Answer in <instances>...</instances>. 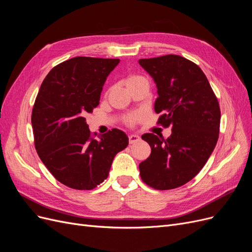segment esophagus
I'll return each mask as SVG.
<instances>
[{"label": "esophagus", "instance_id": "34e87169", "mask_svg": "<svg viewBox=\"0 0 252 252\" xmlns=\"http://www.w3.org/2000/svg\"><path fill=\"white\" fill-rule=\"evenodd\" d=\"M140 140H141L140 136L136 135V134H130L129 135V144H134V143L138 142Z\"/></svg>", "mask_w": 252, "mask_h": 252}]
</instances>
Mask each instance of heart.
<instances>
[{"mask_svg":"<svg viewBox=\"0 0 252 252\" xmlns=\"http://www.w3.org/2000/svg\"><path fill=\"white\" fill-rule=\"evenodd\" d=\"M125 83H126L127 88L129 89V88H132V86H135V85H138V84L149 83V82H148V80H147V78L142 76V75L131 74V75H129L126 78ZM136 120H137V116L136 115H130V116H127L124 119V123L126 125H128V126H133L136 123Z\"/></svg>","mask_w":252,"mask_h":252,"instance_id":"heart-1","label":"heart"}]
</instances>
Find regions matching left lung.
<instances>
[{"label": "left lung", "mask_w": 252, "mask_h": 252, "mask_svg": "<svg viewBox=\"0 0 252 252\" xmlns=\"http://www.w3.org/2000/svg\"><path fill=\"white\" fill-rule=\"evenodd\" d=\"M138 63L158 86V124L172 126L168 138L142 135L151 154L140 163V175L155 189H176L200 172L215 149L220 131L219 102L201 68L185 57L170 54L140 59Z\"/></svg>", "instance_id": "obj_1"}]
</instances>
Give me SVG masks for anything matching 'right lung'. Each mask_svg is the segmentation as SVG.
Returning a JSON list of instances; mask_svg holds the SVG:
<instances>
[{"mask_svg":"<svg viewBox=\"0 0 252 252\" xmlns=\"http://www.w3.org/2000/svg\"><path fill=\"white\" fill-rule=\"evenodd\" d=\"M120 59L78 56L57 64L43 79L31 123L39 158L59 182L90 190L105 180L127 135L111 129L96 138L85 114L99 105L103 84Z\"/></svg>","mask_w":252,"mask_h":252,"instance_id":"add662e5","label":"right lung"}]
</instances>
